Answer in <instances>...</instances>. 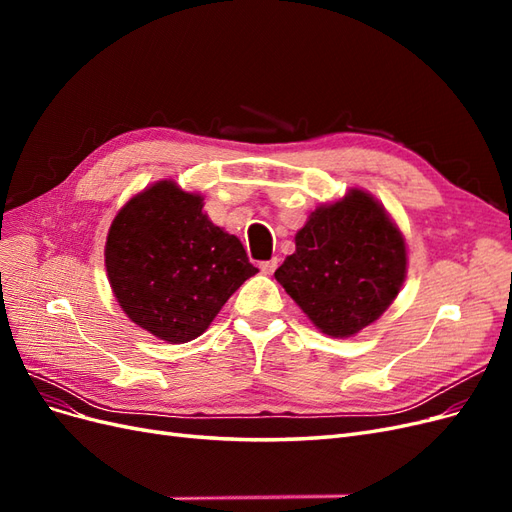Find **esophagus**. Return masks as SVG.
<instances>
[{
    "instance_id": "obj_1",
    "label": "esophagus",
    "mask_w": 512,
    "mask_h": 512,
    "mask_svg": "<svg viewBox=\"0 0 512 512\" xmlns=\"http://www.w3.org/2000/svg\"><path fill=\"white\" fill-rule=\"evenodd\" d=\"M277 258H271V260H265V262H260V271L265 273V275H271L275 269H277Z\"/></svg>"
}]
</instances>
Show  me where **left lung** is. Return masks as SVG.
Here are the masks:
<instances>
[{
  "mask_svg": "<svg viewBox=\"0 0 512 512\" xmlns=\"http://www.w3.org/2000/svg\"><path fill=\"white\" fill-rule=\"evenodd\" d=\"M294 245L275 280L331 337H352L369 327L404 286L406 239L384 205L361 188L316 207Z\"/></svg>",
  "mask_w": 512,
  "mask_h": 512,
  "instance_id": "left-lung-1",
  "label": "left lung"
}]
</instances>
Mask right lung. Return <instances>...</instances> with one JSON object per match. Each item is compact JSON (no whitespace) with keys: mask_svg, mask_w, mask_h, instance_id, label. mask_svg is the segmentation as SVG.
<instances>
[{"mask_svg":"<svg viewBox=\"0 0 512 512\" xmlns=\"http://www.w3.org/2000/svg\"><path fill=\"white\" fill-rule=\"evenodd\" d=\"M203 200L156 181L117 211L106 235V275L123 314L168 344L203 335L258 273L241 241L209 220Z\"/></svg>","mask_w":512,"mask_h":512,"instance_id":"right-lung-1","label":"right lung"}]
</instances>
